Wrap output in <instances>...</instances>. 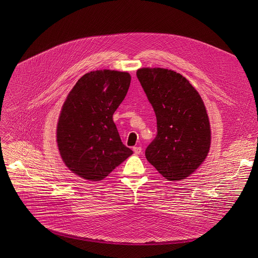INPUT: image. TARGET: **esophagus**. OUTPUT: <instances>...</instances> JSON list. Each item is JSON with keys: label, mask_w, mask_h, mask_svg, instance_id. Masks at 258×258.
I'll return each mask as SVG.
<instances>
[{"label": "esophagus", "mask_w": 258, "mask_h": 258, "mask_svg": "<svg viewBox=\"0 0 258 258\" xmlns=\"http://www.w3.org/2000/svg\"><path fill=\"white\" fill-rule=\"evenodd\" d=\"M133 151H134V153L136 154V155H139V154H141V152H142V148H141L140 146H135V147L133 148Z\"/></svg>", "instance_id": "1"}]
</instances>
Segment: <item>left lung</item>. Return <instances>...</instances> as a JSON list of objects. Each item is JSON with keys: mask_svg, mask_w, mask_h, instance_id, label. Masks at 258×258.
Segmentation results:
<instances>
[{"mask_svg": "<svg viewBox=\"0 0 258 258\" xmlns=\"http://www.w3.org/2000/svg\"><path fill=\"white\" fill-rule=\"evenodd\" d=\"M137 77L157 117V136L145 157L167 181L184 180L209 153L211 132L204 102L174 71L142 68Z\"/></svg>", "mask_w": 258, "mask_h": 258, "instance_id": "8db88e82", "label": "left lung"}]
</instances>
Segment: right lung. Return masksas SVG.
Returning a JSON list of instances; mask_svg holds the SVG:
<instances>
[{
  "label": "right lung",
  "mask_w": 258,
  "mask_h": 258,
  "mask_svg": "<svg viewBox=\"0 0 258 258\" xmlns=\"http://www.w3.org/2000/svg\"><path fill=\"white\" fill-rule=\"evenodd\" d=\"M131 85L127 72L97 70L79 78L62 105L56 137L67 167L100 181L133 151L121 142L113 115Z\"/></svg>",
  "instance_id": "add662e5"
}]
</instances>
